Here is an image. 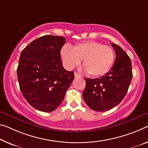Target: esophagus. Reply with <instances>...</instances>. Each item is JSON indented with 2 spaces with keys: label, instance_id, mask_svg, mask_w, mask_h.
<instances>
[{
  "label": "esophagus",
  "instance_id": "esophagus-1",
  "mask_svg": "<svg viewBox=\"0 0 148 148\" xmlns=\"http://www.w3.org/2000/svg\"><path fill=\"white\" fill-rule=\"evenodd\" d=\"M74 77L75 78H79V77H81V76L78 73H77V72H74Z\"/></svg>",
  "mask_w": 148,
  "mask_h": 148
}]
</instances>
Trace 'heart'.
Instances as JSON below:
<instances>
[{
	"instance_id": "heart-1",
	"label": "heart",
	"mask_w": 148,
	"mask_h": 148,
	"mask_svg": "<svg viewBox=\"0 0 148 148\" xmlns=\"http://www.w3.org/2000/svg\"><path fill=\"white\" fill-rule=\"evenodd\" d=\"M60 55L65 67L69 70L74 69L83 60L85 70L93 77L106 74L114 61V53L111 47L93 41L77 43L72 49L64 46Z\"/></svg>"
}]
</instances>
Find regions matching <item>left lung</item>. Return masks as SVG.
I'll use <instances>...</instances> for the list:
<instances>
[{"label":"left lung","mask_w":148,"mask_h":148,"mask_svg":"<svg viewBox=\"0 0 148 148\" xmlns=\"http://www.w3.org/2000/svg\"><path fill=\"white\" fill-rule=\"evenodd\" d=\"M116 54L112 69L100 78H86L83 98L91 109L102 112L116 107L127 93L132 78V63L123 49L111 43Z\"/></svg>","instance_id":"left-lung-1"}]
</instances>
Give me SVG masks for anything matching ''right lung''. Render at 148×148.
I'll use <instances>...</instances> for the list:
<instances>
[{
	"instance_id": "obj_1",
	"label": "right lung",
	"mask_w": 148,
	"mask_h": 148,
	"mask_svg": "<svg viewBox=\"0 0 148 148\" xmlns=\"http://www.w3.org/2000/svg\"><path fill=\"white\" fill-rule=\"evenodd\" d=\"M65 43L64 37L44 36L33 41L20 55L17 69L20 90L39 111H55L74 80V72L65 70L62 64L60 50Z\"/></svg>"
}]
</instances>
